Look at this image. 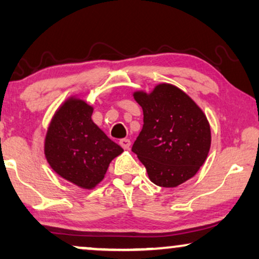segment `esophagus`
<instances>
[{"label":"esophagus","mask_w":259,"mask_h":259,"mask_svg":"<svg viewBox=\"0 0 259 259\" xmlns=\"http://www.w3.org/2000/svg\"><path fill=\"white\" fill-rule=\"evenodd\" d=\"M119 144H120V146H121L123 150H130V147H131V141H130V139H121L119 141Z\"/></svg>","instance_id":"esophagus-1"}]
</instances>
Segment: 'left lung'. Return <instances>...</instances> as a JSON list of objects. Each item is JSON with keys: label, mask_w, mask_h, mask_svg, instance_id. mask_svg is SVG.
I'll list each match as a JSON object with an SVG mask.
<instances>
[{"label": "left lung", "mask_w": 259, "mask_h": 259, "mask_svg": "<svg viewBox=\"0 0 259 259\" xmlns=\"http://www.w3.org/2000/svg\"><path fill=\"white\" fill-rule=\"evenodd\" d=\"M144 113L143 130L132 151L146 167L148 178L161 187H177L196 176L211 147V128L199 106L171 83L151 92L136 91Z\"/></svg>", "instance_id": "1"}]
</instances>
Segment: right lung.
<instances>
[{"label":"right lung","mask_w":259,"mask_h":259,"mask_svg":"<svg viewBox=\"0 0 259 259\" xmlns=\"http://www.w3.org/2000/svg\"><path fill=\"white\" fill-rule=\"evenodd\" d=\"M94 107L72 95L53 115L45 138V157L56 175L83 190L105 178L113 159L123 152L92 120Z\"/></svg>","instance_id":"right-lung-1"}]
</instances>
